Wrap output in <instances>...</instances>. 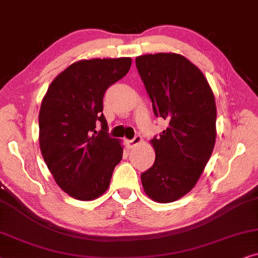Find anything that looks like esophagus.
<instances>
[{"label":"esophagus","mask_w":258,"mask_h":258,"mask_svg":"<svg viewBox=\"0 0 258 258\" xmlns=\"http://www.w3.org/2000/svg\"><path fill=\"white\" fill-rule=\"evenodd\" d=\"M142 137H140L139 135H136L135 137H133V139H131V140H128V146L130 147H136L137 145H139L140 143H142Z\"/></svg>","instance_id":"34e87169"}]
</instances>
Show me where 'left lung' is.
<instances>
[{
  "label": "left lung",
  "mask_w": 258,
  "mask_h": 258,
  "mask_svg": "<svg viewBox=\"0 0 258 258\" xmlns=\"http://www.w3.org/2000/svg\"><path fill=\"white\" fill-rule=\"evenodd\" d=\"M136 64L154 115L169 122L151 140L156 160L142 173V183L153 201L171 203L191 191L210 159L216 142L215 97L204 74L179 54L142 55Z\"/></svg>",
  "instance_id": "8db88e82"
}]
</instances>
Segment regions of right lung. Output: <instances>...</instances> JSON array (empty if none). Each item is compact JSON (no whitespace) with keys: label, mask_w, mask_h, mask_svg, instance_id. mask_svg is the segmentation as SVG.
<instances>
[{"label":"right lung","mask_w":258,"mask_h":258,"mask_svg":"<svg viewBox=\"0 0 258 258\" xmlns=\"http://www.w3.org/2000/svg\"><path fill=\"white\" fill-rule=\"evenodd\" d=\"M131 63V57L78 61L54 79L44 95L41 153L56 184L75 199L91 201L104 194L121 160L122 146L108 135L102 100Z\"/></svg>","instance_id":"1"}]
</instances>
